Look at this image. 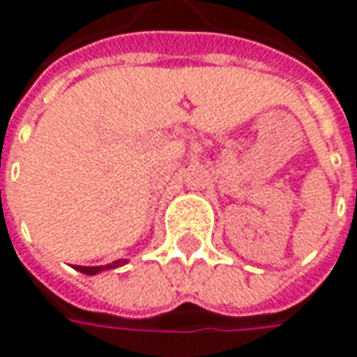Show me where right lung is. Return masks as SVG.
<instances>
[{
    "label": "right lung",
    "mask_w": 357,
    "mask_h": 357,
    "mask_svg": "<svg viewBox=\"0 0 357 357\" xmlns=\"http://www.w3.org/2000/svg\"><path fill=\"white\" fill-rule=\"evenodd\" d=\"M125 262H127V260H117V262L107 264V266H75V270L83 272V274H87V276H95V274H99V272H103V270H111V268L123 266Z\"/></svg>",
    "instance_id": "right-lung-1"
}]
</instances>
